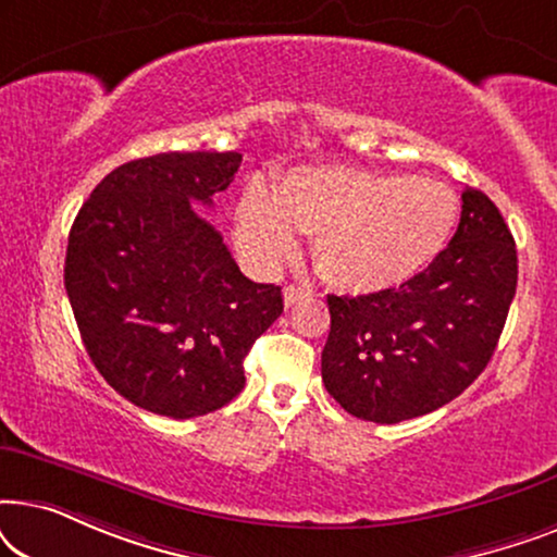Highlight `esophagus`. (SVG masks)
Returning <instances> with one entry per match:
<instances>
[{
	"label": "esophagus",
	"instance_id": "1",
	"mask_svg": "<svg viewBox=\"0 0 557 557\" xmlns=\"http://www.w3.org/2000/svg\"><path fill=\"white\" fill-rule=\"evenodd\" d=\"M307 296H309V292H307V288H301V286L292 284V286L284 288V304H286V307H294V304L307 299Z\"/></svg>",
	"mask_w": 557,
	"mask_h": 557
}]
</instances>
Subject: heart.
<instances>
[{
    "label": "heart",
    "mask_w": 557,
    "mask_h": 557,
    "mask_svg": "<svg viewBox=\"0 0 557 557\" xmlns=\"http://www.w3.org/2000/svg\"><path fill=\"white\" fill-rule=\"evenodd\" d=\"M459 220L454 189L410 174L301 166L271 187H248L235 208V240L261 269H276L311 233L319 273L355 294L406 284L444 253Z\"/></svg>",
    "instance_id": "heart-1"
}]
</instances>
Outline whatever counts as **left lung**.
<instances>
[{"label": "left lung", "instance_id": "1", "mask_svg": "<svg viewBox=\"0 0 557 557\" xmlns=\"http://www.w3.org/2000/svg\"><path fill=\"white\" fill-rule=\"evenodd\" d=\"M517 292V248L490 197L461 193L454 238L398 288L326 296V393L347 413L400 423L431 413L482 375Z\"/></svg>", "mask_w": 557, "mask_h": 557}]
</instances>
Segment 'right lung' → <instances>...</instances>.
I'll use <instances>...</instances> for the list:
<instances>
[{"mask_svg":"<svg viewBox=\"0 0 557 557\" xmlns=\"http://www.w3.org/2000/svg\"><path fill=\"white\" fill-rule=\"evenodd\" d=\"M238 151H166L98 182L71 227L65 292L86 352L119 395L149 413L195 418L246 385L243 360L284 311L253 284L215 227L212 205Z\"/></svg>","mask_w":557,"mask_h":557,"instance_id":"obj_1","label":"right lung"}]
</instances>
